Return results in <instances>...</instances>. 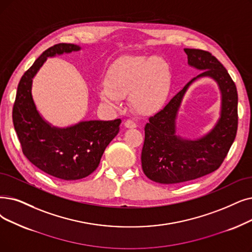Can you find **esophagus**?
Returning a JSON list of instances; mask_svg holds the SVG:
<instances>
[{
    "label": "esophagus",
    "mask_w": 252,
    "mask_h": 252,
    "mask_svg": "<svg viewBox=\"0 0 252 252\" xmlns=\"http://www.w3.org/2000/svg\"><path fill=\"white\" fill-rule=\"evenodd\" d=\"M124 125H125V126L127 127V128H134V127H136V124L133 122V120H130V119L126 120Z\"/></svg>",
    "instance_id": "obj_1"
}]
</instances>
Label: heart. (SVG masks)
<instances>
[{"instance_id": "b5f03b06", "label": "heart", "mask_w": 252, "mask_h": 252, "mask_svg": "<svg viewBox=\"0 0 252 252\" xmlns=\"http://www.w3.org/2000/svg\"><path fill=\"white\" fill-rule=\"evenodd\" d=\"M171 91L169 63L156 56H125L109 67L106 81L97 87L100 99L112 108L122 106L123 96L140 115H153L165 107Z\"/></svg>"}]
</instances>
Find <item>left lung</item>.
Instances as JSON below:
<instances>
[{
    "label": "left lung",
    "instance_id": "obj_1",
    "mask_svg": "<svg viewBox=\"0 0 252 252\" xmlns=\"http://www.w3.org/2000/svg\"><path fill=\"white\" fill-rule=\"evenodd\" d=\"M189 65L202 71L175 95L169 104L149 118L141 153L146 176L162 184L180 183L212 173L221 165L236 138L238 127L237 87L225 68L211 53L185 48ZM202 78L212 79L221 93L220 117L201 137L189 139L177 133L182 101L191 84Z\"/></svg>",
    "mask_w": 252,
    "mask_h": 252
}]
</instances>
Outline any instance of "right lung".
Returning <instances> with one entry per match:
<instances>
[{"label":"right lung","mask_w":252,"mask_h":252,"mask_svg":"<svg viewBox=\"0 0 252 252\" xmlns=\"http://www.w3.org/2000/svg\"><path fill=\"white\" fill-rule=\"evenodd\" d=\"M75 44H57L43 52L21 77L13 106V125L27 158L51 176L78 180L99 166L108 144L119 132L120 119L82 120L56 126L41 115L32 94V79L48 58L81 50Z\"/></svg>","instance_id":"right-lung-1"}]
</instances>
